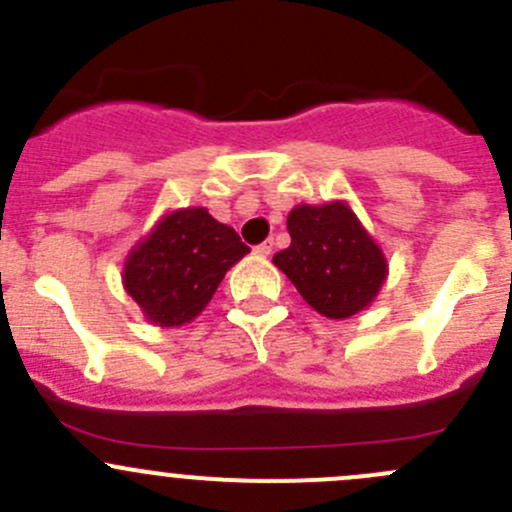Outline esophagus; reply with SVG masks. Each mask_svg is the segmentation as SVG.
<instances>
[{
  "label": "esophagus",
  "instance_id": "34e87169",
  "mask_svg": "<svg viewBox=\"0 0 512 512\" xmlns=\"http://www.w3.org/2000/svg\"><path fill=\"white\" fill-rule=\"evenodd\" d=\"M270 252H272V240H265L262 245L255 247V255H260V257H267Z\"/></svg>",
  "mask_w": 512,
  "mask_h": 512
}]
</instances>
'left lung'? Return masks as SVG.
I'll list each match as a JSON object with an SVG mask.
<instances>
[{"instance_id":"obj_1","label":"left lung","mask_w":512,"mask_h":512,"mask_svg":"<svg viewBox=\"0 0 512 512\" xmlns=\"http://www.w3.org/2000/svg\"><path fill=\"white\" fill-rule=\"evenodd\" d=\"M290 247L272 257L305 302L345 320L372 302L385 280V257L342 202L300 205L287 217Z\"/></svg>"}]
</instances>
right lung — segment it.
Returning <instances> with one entry per match:
<instances>
[{"instance_id":"1","label":"right lung","mask_w":512,"mask_h":512,"mask_svg":"<svg viewBox=\"0 0 512 512\" xmlns=\"http://www.w3.org/2000/svg\"><path fill=\"white\" fill-rule=\"evenodd\" d=\"M250 247L202 207L167 215L124 265V287L155 325H185L205 310L225 272Z\"/></svg>"}]
</instances>
